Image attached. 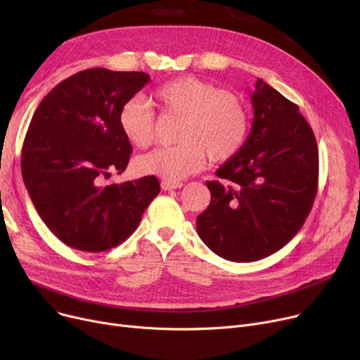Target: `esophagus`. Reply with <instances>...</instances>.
Segmentation results:
<instances>
[{
  "mask_svg": "<svg viewBox=\"0 0 360 360\" xmlns=\"http://www.w3.org/2000/svg\"><path fill=\"white\" fill-rule=\"evenodd\" d=\"M182 185H184V184H182V182H179V181H176V182H174V181H162V182H160L162 190H165V191L176 190V188H181Z\"/></svg>",
  "mask_w": 360,
  "mask_h": 360,
  "instance_id": "obj_1",
  "label": "esophagus"
}]
</instances>
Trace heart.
I'll return each mask as SVG.
<instances>
[{
  "label": "heart",
  "instance_id": "obj_1",
  "mask_svg": "<svg viewBox=\"0 0 360 360\" xmlns=\"http://www.w3.org/2000/svg\"><path fill=\"white\" fill-rule=\"evenodd\" d=\"M155 102L169 115L179 117L176 141L160 147L137 160L140 172L166 181L190 176L205 163L233 158L248 136V110L236 94L195 77H178L163 83L153 93ZM120 127L125 139L137 148L155 141V112L134 98L120 110Z\"/></svg>",
  "mask_w": 360,
  "mask_h": 360
}]
</instances>
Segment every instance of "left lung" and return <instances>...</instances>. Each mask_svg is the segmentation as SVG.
I'll list each match as a JSON object with an SVG mask.
<instances>
[{"instance_id": "left-lung-1", "label": "left lung", "mask_w": 360, "mask_h": 360, "mask_svg": "<svg viewBox=\"0 0 360 360\" xmlns=\"http://www.w3.org/2000/svg\"><path fill=\"white\" fill-rule=\"evenodd\" d=\"M251 134L207 181L212 201L197 217L201 240L219 257L266 258L304 226L318 191V147L296 103L261 79L251 96Z\"/></svg>"}]
</instances>
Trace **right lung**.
Listing matches in <instances>:
<instances>
[{
  "instance_id": "right-lung-1",
  "label": "right lung",
  "mask_w": 360,
  "mask_h": 360,
  "mask_svg": "<svg viewBox=\"0 0 360 360\" xmlns=\"http://www.w3.org/2000/svg\"><path fill=\"white\" fill-rule=\"evenodd\" d=\"M147 82L141 71L89 68L56 84L33 113L22 176L37 214L70 248L118 247L160 193L153 175L106 184L124 172L132 151L120 110Z\"/></svg>"
}]
</instances>
